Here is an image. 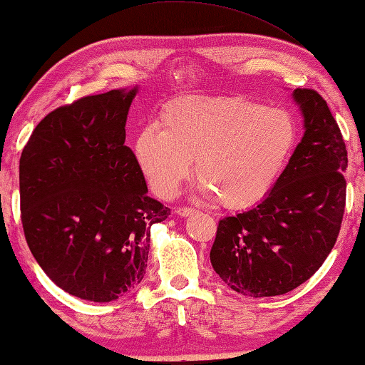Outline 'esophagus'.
<instances>
[{"instance_id":"obj_1","label":"esophagus","mask_w":365,"mask_h":365,"mask_svg":"<svg viewBox=\"0 0 365 365\" xmlns=\"http://www.w3.org/2000/svg\"><path fill=\"white\" fill-rule=\"evenodd\" d=\"M196 212V209L193 207H178L177 214L182 215V217H188V215H193Z\"/></svg>"}]
</instances>
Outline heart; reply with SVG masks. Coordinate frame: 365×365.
<instances>
[{"mask_svg": "<svg viewBox=\"0 0 365 365\" xmlns=\"http://www.w3.org/2000/svg\"><path fill=\"white\" fill-rule=\"evenodd\" d=\"M159 127L133 141V156L151 190L172 197L193 170L200 190L227 209L257 205L279 180L298 141L292 114L240 96H188L165 104Z\"/></svg>", "mask_w": 365, "mask_h": 365, "instance_id": "obj_1", "label": "heart"}]
</instances>
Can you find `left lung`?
<instances>
[{
  "mask_svg": "<svg viewBox=\"0 0 365 365\" xmlns=\"http://www.w3.org/2000/svg\"><path fill=\"white\" fill-rule=\"evenodd\" d=\"M304 135L256 207L219 220L211 264L233 292L264 298L311 279L338 238L346 205L348 151L327 101L296 88Z\"/></svg>",
  "mask_w": 365,
  "mask_h": 365,
  "instance_id": "obj_1",
  "label": "left lung"
}]
</instances>
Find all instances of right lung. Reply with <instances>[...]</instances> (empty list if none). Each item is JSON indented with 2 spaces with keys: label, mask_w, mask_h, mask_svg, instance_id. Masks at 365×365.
<instances>
[{
  "label": "right lung",
  "mask_w": 365,
  "mask_h": 365,
  "mask_svg": "<svg viewBox=\"0 0 365 365\" xmlns=\"http://www.w3.org/2000/svg\"><path fill=\"white\" fill-rule=\"evenodd\" d=\"M110 90L49 113L19 163L21 219L36 262L80 299H119L143 280L151 225L170 209L148 196L125 122L137 95Z\"/></svg>",
  "instance_id": "add662e5"
}]
</instances>
